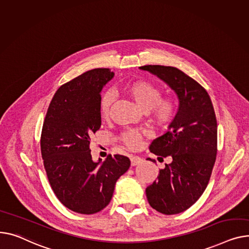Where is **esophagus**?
I'll return each instance as SVG.
<instances>
[{
  "mask_svg": "<svg viewBox=\"0 0 249 249\" xmlns=\"http://www.w3.org/2000/svg\"><path fill=\"white\" fill-rule=\"evenodd\" d=\"M130 160H131V166H136V165L141 164L143 162V160L139 156H132Z\"/></svg>",
  "mask_w": 249,
  "mask_h": 249,
  "instance_id": "obj_1",
  "label": "esophagus"
}]
</instances>
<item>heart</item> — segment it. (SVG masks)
Masks as SVG:
<instances>
[{
	"label": "heart",
	"mask_w": 249,
	"mask_h": 249,
	"mask_svg": "<svg viewBox=\"0 0 249 249\" xmlns=\"http://www.w3.org/2000/svg\"><path fill=\"white\" fill-rule=\"evenodd\" d=\"M121 92L135 103L139 110L146 112L151 124L160 129L167 128L173 121L177 103L171 97H161L160 89L152 83L138 80L129 82L121 88ZM113 95L110 92L103 94L99 100V114L102 119H107L113 104ZM124 144L131 148H138L142 141V134L138 131L130 130L122 136Z\"/></svg>",
	"instance_id": "obj_1"
}]
</instances>
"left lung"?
<instances>
[{
    "instance_id": "left-lung-1",
    "label": "left lung",
    "mask_w": 249,
    "mask_h": 249,
    "mask_svg": "<svg viewBox=\"0 0 249 249\" xmlns=\"http://www.w3.org/2000/svg\"><path fill=\"white\" fill-rule=\"evenodd\" d=\"M140 69L163 80L179 100L168 131L149 147L158 160L170 156L172 162L165 164L158 179L146 188L152 208L166 215L177 214L192 206L207 187L217 153L216 117L206 90L181 70L161 65Z\"/></svg>"
}]
</instances>
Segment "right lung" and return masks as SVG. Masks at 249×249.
<instances>
[{
	"mask_svg": "<svg viewBox=\"0 0 249 249\" xmlns=\"http://www.w3.org/2000/svg\"><path fill=\"white\" fill-rule=\"evenodd\" d=\"M114 77L106 68L83 73L62 85L49 105L41 135L44 167L61 203L81 214L105 208L130 159L116 154L92 160L90 141L101 126L99 100Z\"/></svg>",
	"mask_w": 249,
	"mask_h": 249,
	"instance_id": "add662e5",
	"label": "right lung"
}]
</instances>
